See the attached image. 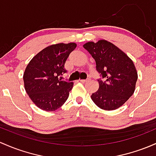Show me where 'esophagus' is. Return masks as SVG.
I'll list each match as a JSON object with an SVG mask.
<instances>
[{
	"label": "esophagus",
	"instance_id": "esophagus-1",
	"mask_svg": "<svg viewBox=\"0 0 156 156\" xmlns=\"http://www.w3.org/2000/svg\"><path fill=\"white\" fill-rule=\"evenodd\" d=\"M90 78H87V79H81V80H80V81L82 82V83H84V82H87V81H90Z\"/></svg>",
	"mask_w": 156,
	"mask_h": 156
}]
</instances>
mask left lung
Here are the masks:
<instances>
[{
  "instance_id": "obj_1",
  "label": "left lung",
  "mask_w": 156,
  "mask_h": 156,
  "mask_svg": "<svg viewBox=\"0 0 156 156\" xmlns=\"http://www.w3.org/2000/svg\"><path fill=\"white\" fill-rule=\"evenodd\" d=\"M83 47L95 59L101 77L98 90L92 94V100L102 109H118L134 93L138 73L133 61L107 41L88 42Z\"/></svg>"
}]
</instances>
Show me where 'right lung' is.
I'll return each mask as SVG.
<instances>
[{
	"label": "right lung",
	"mask_w": 156,
	"mask_h": 156,
	"mask_svg": "<svg viewBox=\"0 0 156 156\" xmlns=\"http://www.w3.org/2000/svg\"><path fill=\"white\" fill-rule=\"evenodd\" d=\"M76 46L75 43L49 46L27 65L23 74L26 92L43 110H56L67 100L73 83L62 81L60 77L66 73L65 62Z\"/></svg>",
	"instance_id": "right-lung-1"
}]
</instances>
